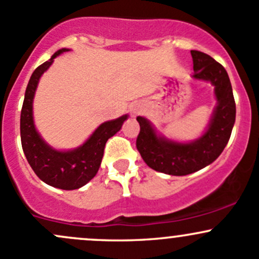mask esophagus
<instances>
[{"instance_id": "obj_1", "label": "esophagus", "mask_w": 259, "mask_h": 259, "mask_svg": "<svg viewBox=\"0 0 259 259\" xmlns=\"http://www.w3.org/2000/svg\"><path fill=\"white\" fill-rule=\"evenodd\" d=\"M130 113H132L133 115L138 114L139 113V105L138 104H132V105H130Z\"/></svg>"}]
</instances>
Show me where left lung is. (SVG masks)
<instances>
[{"label": "left lung", "instance_id": "8db88e82", "mask_svg": "<svg viewBox=\"0 0 259 259\" xmlns=\"http://www.w3.org/2000/svg\"><path fill=\"white\" fill-rule=\"evenodd\" d=\"M196 80L214 87L217 105L206 132L190 143H179L157 135L151 122L138 116L140 133L137 149L149 167L174 176H185L212 164L230 140L236 120V103L227 72L219 62L200 51H191Z\"/></svg>", "mask_w": 259, "mask_h": 259}]
</instances>
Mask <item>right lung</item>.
Wrapping results in <instances>:
<instances>
[{
	"mask_svg": "<svg viewBox=\"0 0 259 259\" xmlns=\"http://www.w3.org/2000/svg\"><path fill=\"white\" fill-rule=\"evenodd\" d=\"M68 51L67 48L57 51L32 73L21 110V143L27 161L43 182L57 189L75 190L97 175L108 139L121 129L127 115L100 124L83 145L73 150H56L40 138L33 121V98L38 81L54 58Z\"/></svg>",
	"mask_w": 259,
	"mask_h": 259,
	"instance_id": "right-lung-1",
	"label": "right lung"
}]
</instances>
